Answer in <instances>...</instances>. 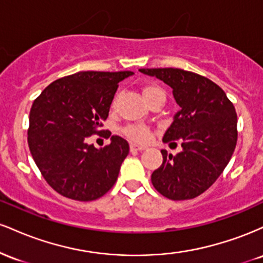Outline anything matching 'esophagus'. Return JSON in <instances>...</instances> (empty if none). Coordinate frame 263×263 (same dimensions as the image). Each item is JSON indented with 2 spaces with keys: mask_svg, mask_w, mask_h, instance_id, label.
Listing matches in <instances>:
<instances>
[{
  "mask_svg": "<svg viewBox=\"0 0 263 263\" xmlns=\"http://www.w3.org/2000/svg\"><path fill=\"white\" fill-rule=\"evenodd\" d=\"M129 148H131V151H143L146 149V147L140 146V144H136V143H131L129 144Z\"/></svg>",
  "mask_w": 263,
  "mask_h": 263,
  "instance_id": "1",
  "label": "esophagus"
}]
</instances>
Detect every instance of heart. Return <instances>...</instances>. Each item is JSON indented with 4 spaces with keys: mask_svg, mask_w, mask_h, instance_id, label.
I'll return each mask as SVG.
<instances>
[{
    "mask_svg": "<svg viewBox=\"0 0 263 263\" xmlns=\"http://www.w3.org/2000/svg\"><path fill=\"white\" fill-rule=\"evenodd\" d=\"M143 95L144 99H146L147 102L151 104L152 101L161 100L165 101V91L162 89L161 86L156 85V84H152V85H147L143 87ZM116 104V99H115L112 102V106ZM123 134H125L131 141L135 142H146L148 141L151 131L148 127L143 125H128L123 128Z\"/></svg>",
    "mask_w": 263,
    "mask_h": 263,
    "instance_id": "1",
    "label": "heart"
}]
</instances>
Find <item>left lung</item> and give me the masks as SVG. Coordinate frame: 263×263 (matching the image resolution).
I'll list each match as a JSON object with an SVG mask.
<instances>
[{"label": "left lung", "instance_id": "obj_1", "mask_svg": "<svg viewBox=\"0 0 263 263\" xmlns=\"http://www.w3.org/2000/svg\"><path fill=\"white\" fill-rule=\"evenodd\" d=\"M173 89L180 106L165 143L182 142L176 156L162 149L163 163L152 173L153 186L171 200H188L209 189L230 161L237 142V115L224 90L208 78L183 69H140Z\"/></svg>", "mask_w": 263, "mask_h": 263}]
</instances>
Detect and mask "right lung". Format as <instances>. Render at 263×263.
<instances>
[{
	"label": "right lung",
	"mask_w": 263,
	"mask_h": 263,
	"mask_svg": "<svg viewBox=\"0 0 263 263\" xmlns=\"http://www.w3.org/2000/svg\"><path fill=\"white\" fill-rule=\"evenodd\" d=\"M132 74L80 71L53 81L33 102L29 151L47 183L63 197L96 200L116 183L128 142L112 136L110 144L98 149L86 141L104 132L100 127L119 83Z\"/></svg>",
	"instance_id": "right-lung-1"
}]
</instances>
